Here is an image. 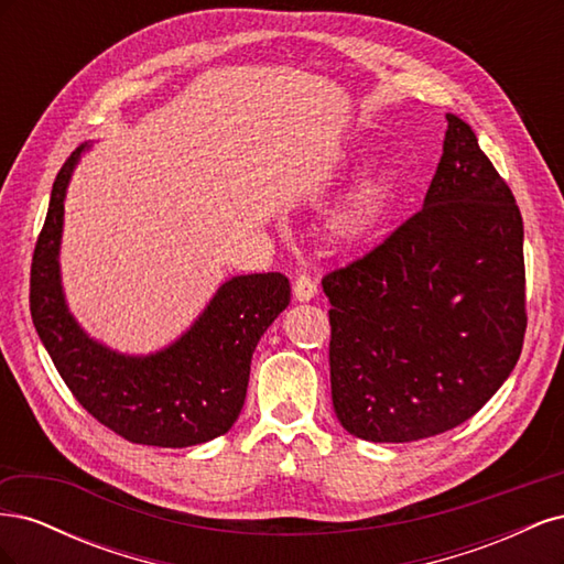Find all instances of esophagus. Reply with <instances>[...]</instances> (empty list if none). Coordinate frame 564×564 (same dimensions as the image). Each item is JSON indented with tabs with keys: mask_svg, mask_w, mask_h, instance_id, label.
Listing matches in <instances>:
<instances>
[{
	"mask_svg": "<svg viewBox=\"0 0 564 564\" xmlns=\"http://www.w3.org/2000/svg\"><path fill=\"white\" fill-rule=\"evenodd\" d=\"M317 294V282L311 275H299L294 282V296L296 301H311Z\"/></svg>",
	"mask_w": 564,
	"mask_h": 564,
	"instance_id": "1",
	"label": "esophagus"
}]
</instances>
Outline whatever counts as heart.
Returning <instances> with one entry per match:
<instances>
[{"mask_svg": "<svg viewBox=\"0 0 564 564\" xmlns=\"http://www.w3.org/2000/svg\"><path fill=\"white\" fill-rule=\"evenodd\" d=\"M369 164L367 155H348L340 162L344 174H360L362 169ZM392 197H395V178L388 172H377L365 176L360 183L355 185L348 202L340 209L336 218V230L348 237V240H357V237H365L377 228L383 216L388 214Z\"/></svg>", "mask_w": 564, "mask_h": 564, "instance_id": "heart-1", "label": "heart"}]
</instances>
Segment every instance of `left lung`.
<instances>
[{
  "label": "left lung",
  "instance_id": "left-lung-1",
  "mask_svg": "<svg viewBox=\"0 0 564 564\" xmlns=\"http://www.w3.org/2000/svg\"><path fill=\"white\" fill-rule=\"evenodd\" d=\"M522 240L513 193L447 115L423 209L322 280L334 412L350 435L414 442L480 412L522 352Z\"/></svg>",
  "mask_w": 564,
  "mask_h": 564
}]
</instances>
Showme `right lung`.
Masks as SVG:
<instances>
[{"instance_id":"right-lung-1","label":"right lung","mask_w":564,"mask_h":564,"mask_svg":"<svg viewBox=\"0 0 564 564\" xmlns=\"http://www.w3.org/2000/svg\"><path fill=\"white\" fill-rule=\"evenodd\" d=\"M82 143L54 181L30 270V311L61 379L87 412L135 445L193 447L224 435L242 412L251 355L292 299L282 272L235 275L166 348L127 355L82 329L61 280L65 195Z\"/></svg>"}]
</instances>
